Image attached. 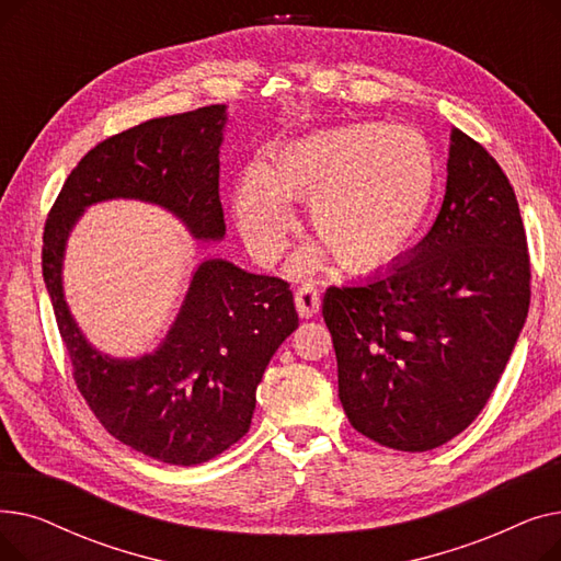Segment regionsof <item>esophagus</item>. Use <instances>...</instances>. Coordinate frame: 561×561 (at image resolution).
<instances>
[{
    "label": "esophagus",
    "instance_id": "esophagus-1",
    "mask_svg": "<svg viewBox=\"0 0 561 561\" xmlns=\"http://www.w3.org/2000/svg\"><path fill=\"white\" fill-rule=\"evenodd\" d=\"M296 307L302 318H311L320 309V293L313 284H302L296 290Z\"/></svg>",
    "mask_w": 561,
    "mask_h": 561
}]
</instances>
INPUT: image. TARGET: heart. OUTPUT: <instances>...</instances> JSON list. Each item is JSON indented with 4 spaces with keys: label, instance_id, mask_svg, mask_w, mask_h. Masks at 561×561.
I'll return each instance as SVG.
<instances>
[{
    "label": "heart",
    "instance_id": "b5f03b06",
    "mask_svg": "<svg viewBox=\"0 0 561 561\" xmlns=\"http://www.w3.org/2000/svg\"><path fill=\"white\" fill-rule=\"evenodd\" d=\"M436 193V159L414 127L362 123L311 134L252 163L236 186V218L259 263H275L296 225L288 199H309V227L345 271L366 273L416 239ZM318 265V252L296 271Z\"/></svg>",
    "mask_w": 561,
    "mask_h": 561
}]
</instances>
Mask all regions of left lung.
<instances>
[{
    "mask_svg": "<svg viewBox=\"0 0 561 561\" xmlns=\"http://www.w3.org/2000/svg\"><path fill=\"white\" fill-rule=\"evenodd\" d=\"M529 277L507 174L453 129L446 197L425 241L389 273L322 298L350 425L402 453L463 432L512 357Z\"/></svg>",
    "mask_w": 561,
    "mask_h": 561,
    "instance_id": "8db88e82",
    "label": "left lung"
}]
</instances>
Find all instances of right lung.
<instances>
[{
    "instance_id": "1",
    "label": "right lung",
    "mask_w": 561,
    "mask_h": 561,
    "mask_svg": "<svg viewBox=\"0 0 561 561\" xmlns=\"http://www.w3.org/2000/svg\"><path fill=\"white\" fill-rule=\"evenodd\" d=\"M225 121V106L211 104L98 142L68 174L43 233V277L79 393L121 444L174 466L209 461L250 430L263 370L298 328L290 284L206 259L154 355L108 359L75 325L61 263L81 211L113 197L161 204L195 239H222Z\"/></svg>"
}]
</instances>
